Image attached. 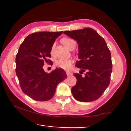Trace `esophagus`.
<instances>
[{
  "label": "esophagus",
  "instance_id": "obj_1",
  "mask_svg": "<svg viewBox=\"0 0 131 131\" xmlns=\"http://www.w3.org/2000/svg\"><path fill=\"white\" fill-rule=\"evenodd\" d=\"M66 74H67L68 76H71V75L72 74V73H71L70 71H66Z\"/></svg>",
  "mask_w": 131,
  "mask_h": 131
}]
</instances>
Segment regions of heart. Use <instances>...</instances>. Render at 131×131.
Instances as JSON below:
<instances>
[{
    "instance_id": "heart-1",
    "label": "heart",
    "mask_w": 131,
    "mask_h": 131,
    "mask_svg": "<svg viewBox=\"0 0 131 131\" xmlns=\"http://www.w3.org/2000/svg\"><path fill=\"white\" fill-rule=\"evenodd\" d=\"M61 42L64 46H66L69 49H71V48L74 49L75 46H76V42L73 39L69 38V37H64V38H62L61 39ZM54 48L55 45H53L51 48V53L53 52ZM72 62L73 60L70 58H60L55 61V64L57 67L68 70L70 69L71 65H72Z\"/></svg>"
}]
</instances>
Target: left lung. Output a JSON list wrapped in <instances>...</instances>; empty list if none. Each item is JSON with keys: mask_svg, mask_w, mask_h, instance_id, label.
<instances>
[{"mask_svg": "<svg viewBox=\"0 0 131 131\" xmlns=\"http://www.w3.org/2000/svg\"><path fill=\"white\" fill-rule=\"evenodd\" d=\"M64 33L75 39L79 45V59L75 66L81 69L74 73L76 85L71 88L78 101L89 102L98 100L110 82L112 72L111 53L103 37L91 28H85ZM83 72L85 73L82 75Z\"/></svg>", "mask_w": 131, "mask_h": 131, "instance_id": "1", "label": "left lung"}]
</instances>
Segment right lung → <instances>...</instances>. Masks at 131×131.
I'll use <instances>...</instances> for the list:
<instances>
[{
	"mask_svg": "<svg viewBox=\"0 0 131 131\" xmlns=\"http://www.w3.org/2000/svg\"><path fill=\"white\" fill-rule=\"evenodd\" d=\"M63 31H39L30 34L21 44L16 55V74L23 92L38 101L53 98L57 85L67 78L65 71L56 69L50 73L43 69L51 63V48Z\"/></svg>",
	"mask_w": 131,
	"mask_h": 131,
	"instance_id": "right-lung-1",
	"label": "right lung"
}]
</instances>
